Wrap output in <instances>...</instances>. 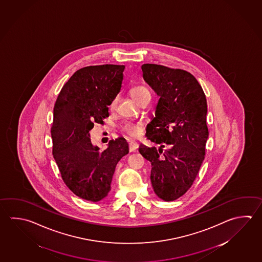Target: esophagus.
<instances>
[{"instance_id": "esophagus-1", "label": "esophagus", "mask_w": 262, "mask_h": 262, "mask_svg": "<svg viewBox=\"0 0 262 262\" xmlns=\"http://www.w3.org/2000/svg\"><path fill=\"white\" fill-rule=\"evenodd\" d=\"M128 147L130 152H133L136 149H138V144L136 142H133V141L128 143Z\"/></svg>"}]
</instances>
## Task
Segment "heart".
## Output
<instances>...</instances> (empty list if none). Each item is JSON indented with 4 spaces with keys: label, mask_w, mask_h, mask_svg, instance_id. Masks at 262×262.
Returning a JSON list of instances; mask_svg holds the SVG:
<instances>
[{
    "label": "heart",
    "mask_w": 262,
    "mask_h": 262,
    "mask_svg": "<svg viewBox=\"0 0 262 262\" xmlns=\"http://www.w3.org/2000/svg\"><path fill=\"white\" fill-rule=\"evenodd\" d=\"M129 93L131 97L133 98L134 100H136L138 103H139L141 100L146 99L147 97L150 96V92L148 91L146 86H134L129 90ZM116 104V99L114 98L110 102L109 108L110 110L114 109ZM143 124H126L122 126V132L125 134L128 138H137L140 136L141 131H142Z\"/></svg>",
    "instance_id": "b5f03b06"
}]
</instances>
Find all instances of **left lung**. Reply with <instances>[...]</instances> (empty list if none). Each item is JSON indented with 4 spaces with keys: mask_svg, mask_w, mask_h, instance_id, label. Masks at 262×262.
I'll return each mask as SVG.
<instances>
[{
    "mask_svg": "<svg viewBox=\"0 0 262 262\" xmlns=\"http://www.w3.org/2000/svg\"><path fill=\"white\" fill-rule=\"evenodd\" d=\"M141 68L144 79L160 96L155 117L147 126V138L160 148L141 146L139 152L151 163L154 192L172 201L190 188L204 161L207 100L189 72L154 63Z\"/></svg>",
    "mask_w": 262,
    "mask_h": 262,
    "instance_id": "left-lung-1",
    "label": "left lung"
}]
</instances>
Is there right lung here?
<instances>
[{
	"label": "right lung",
	"mask_w": 262,
	"mask_h": 262,
	"mask_svg": "<svg viewBox=\"0 0 262 262\" xmlns=\"http://www.w3.org/2000/svg\"><path fill=\"white\" fill-rule=\"evenodd\" d=\"M124 66L81 68L63 85L53 108V155L62 181L83 200L97 202L111 190L116 164L128 153L123 138L110 140L100 150L90 131L109 117L108 106L119 93Z\"/></svg>",
	"instance_id": "add662e5"
}]
</instances>
